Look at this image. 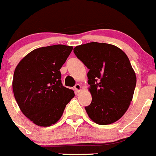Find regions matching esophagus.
<instances>
[{"label":"esophagus","mask_w":156,"mask_h":156,"mask_svg":"<svg viewBox=\"0 0 156 156\" xmlns=\"http://www.w3.org/2000/svg\"><path fill=\"white\" fill-rule=\"evenodd\" d=\"M80 89H81V86L80 84H79V83H76V84L74 86V90H76V93H79V92L80 91Z\"/></svg>","instance_id":"1"}]
</instances>
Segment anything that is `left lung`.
Returning a JSON list of instances; mask_svg holds the SVG:
<instances>
[{
  "label": "left lung",
  "mask_w": 156,
  "mask_h": 156,
  "mask_svg": "<svg viewBox=\"0 0 156 156\" xmlns=\"http://www.w3.org/2000/svg\"><path fill=\"white\" fill-rule=\"evenodd\" d=\"M73 52L89 69L91 103L87 115L99 125L119 119L133 98L137 78L126 54L105 43L91 42L74 48Z\"/></svg>",
  "instance_id": "8db88e82"
}]
</instances>
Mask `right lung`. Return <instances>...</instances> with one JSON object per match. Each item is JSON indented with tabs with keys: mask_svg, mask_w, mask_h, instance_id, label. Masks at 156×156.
<instances>
[{
	"mask_svg": "<svg viewBox=\"0 0 156 156\" xmlns=\"http://www.w3.org/2000/svg\"><path fill=\"white\" fill-rule=\"evenodd\" d=\"M72 50L62 44L37 48L16 66L14 95L22 112L37 126L55 124L75 95L62 85L60 72Z\"/></svg>",
	"mask_w": 156,
	"mask_h": 156,
	"instance_id": "obj_1",
	"label": "right lung"
}]
</instances>
